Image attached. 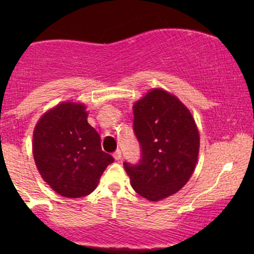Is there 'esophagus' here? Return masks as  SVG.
I'll use <instances>...</instances> for the list:
<instances>
[{"label": "esophagus", "mask_w": 254, "mask_h": 254, "mask_svg": "<svg viewBox=\"0 0 254 254\" xmlns=\"http://www.w3.org/2000/svg\"><path fill=\"white\" fill-rule=\"evenodd\" d=\"M113 157L116 161H119V159H121V151L120 150H117L113 152Z\"/></svg>", "instance_id": "esophagus-1"}]
</instances>
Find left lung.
Instances as JSON below:
<instances>
[{"instance_id":"8db88e82","label":"left lung","mask_w":254,"mask_h":254,"mask_svg":"<svg viewBox=\"0 0 254 254\" xmlns=\"http://www.w3.org/2000/svg\"><path fill=\"white\" fill-rule=\"evenodd\" d=\"M134 131L141 144L140 164L124 163L135 192L149 201L164 200L192 177L200 134L190 111L178 97L154 88L134 103Z\"/></svg>"}]
</instances>
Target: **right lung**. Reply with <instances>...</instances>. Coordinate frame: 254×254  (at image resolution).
<instances>
[{
	"label": "right lung",
	"mask_w": 254,
	"mask_h": 254,
	"mask_svg": "<svg viewBox=\"0 0 254 254\" xmlns=\"http://www.w3.org/2000/svg\"><path fill=\"white\" fill-rule=\"evenodd\" d=\"M32 152L44 182L70 199L93 192L114 161L102 150L99 134L88 123L85 104L71 100L40 117L33 130Z\"/></svg>",
	"instance_id": "obj_1"
}]
</instances>
